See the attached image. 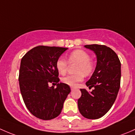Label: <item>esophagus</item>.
I'll return each instance as SVG.
<instances>
[{"label": "esophagus", "mask_w": 135, "mask_h": 135, "mask_svg": "<svg viewBox=\"0 0 135 135\" xmlns=\"http://www.w3.org/2000/svg\"><path fill=\"white\" fill-rule=\"evenodd\" d=\"M75 89H76V88H75V87H71V91L74 90Z\"/></svg>", "instance_id": "34e87169"}]
</instances>
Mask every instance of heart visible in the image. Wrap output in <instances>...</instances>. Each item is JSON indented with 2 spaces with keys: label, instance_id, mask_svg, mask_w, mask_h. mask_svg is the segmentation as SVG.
I'll return each instance as SVG.
<instances>
[{
  "label": "heart",
  "instance_id": "obj_1",
  "mask_svg": "<svg viewBox=\"0 0 135 135\" xmlns=\"http://www.w3.org/2000/svg\"><path fill=\"white\" fill-rule=\"evenodd\" d=\"M69 63H77L75 71L76 73L62 78V83L71 86H75L84 79V75L88 76L94 70V63L90 59V55L84 50L77 49L72 51L68 56ZM68 62L63 58H59L56 62V68L58 73L66 74L68 71Z\"/></svg>",
  "mask_w": 135,
  "mask_h": 135
}]
</instances>
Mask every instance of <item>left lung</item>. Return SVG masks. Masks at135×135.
Wrapping results in <instances>:
<instances>
[{
	"mask_svg": "<svg viewBox=\"0 0 135 135\" xmlns=\"http://www.w3.org/2000/svg\"><path fill=\"white\" fill-rule=\"evenodd\" d=\"M94 51L97 65L94 73L86 84L94 88L90 93L80 89L81 97L78 99L80 113L88 119L103 116L113 105L117 98L121 80V63L116 52L103 45H86Z\"/></svg>",
	"mask_w": 135,
	"mask_h": 135,
	"instance_id": "obj_1",
	"label": "left lung"
}]
</instances>
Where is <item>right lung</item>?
I'll list each match as a JSON object with an SVG mask.
<instances>
[{
  "mask_svg": "<svg viewBox=\"0 0 135 135\" xmlns=\"http://www.w3.org/2000/svg\"><path fill=\"white\" fill-rule=\"evenodd\" d=\"M68 48L40 45L28 51L21 61L19 83L26 108L39 119L49 120L61 113L71 91L69 85L60 83L56 62ZM57 84L49 87L48 84Z\"/></svg>",
  "mask_w": 135,
  "mask_h": 135,
  "instance_id": "obj_1",
  "label": "right lung"
}]
</instances>
